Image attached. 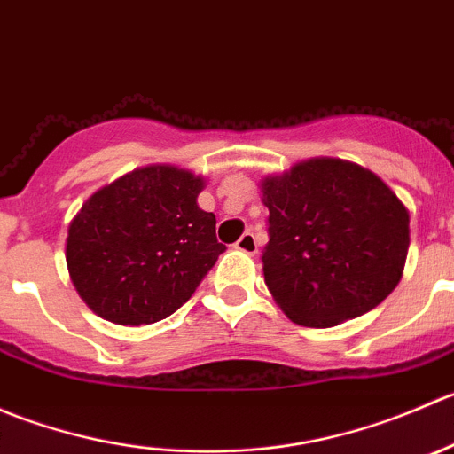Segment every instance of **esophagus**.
<instances>
[{
    "instance_id": "esophagus-1",
    "label": "esophagus",
    "mask_w": 454,
    "mask_h": 454,
    "mask_svg": "<svg viewBox=\"0 0 454 454\" xmlns=\"http://www.w3.org/2000/svg\"><path fill=\"white\" fill-rule=\"evenodd\" d=\"M235 248L239 250V253H246V254H254L256 253V239H254V235L253 232H244V235L239 237V239H237V244H235Z\"/></svg>"
}]
</instances>
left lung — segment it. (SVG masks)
I'll return each mask as SVG.
<instances>
[{
  "mask_svg": "<svg viewBox=\"0 0 454 454\" xmlns=\"http://www.w3.org/2000/svg\"><path fill=\"white\" fill-rule=\"evenodd\" d=\"M268 206L263 277L287 318L333 327L378 308L400 283L409 210L375 173L312 158L261 182Z\"/></svg>",
  "mask_w": 454,
  "mask_h": 454,
  "instance_id": "obj_1",
  "label": "left lung"
}]
</instances>
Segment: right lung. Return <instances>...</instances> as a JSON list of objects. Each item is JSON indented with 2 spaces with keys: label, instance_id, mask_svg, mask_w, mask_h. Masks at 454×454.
Listing matches in <instances>:
<instances>
[{
  "label": "right lung",
  "instance_id": "obj_1",
  "mask_svg": "<svg viewBox=\"0 0 454 454\" xmlns=\"http://www.w3.org/2000/svg\"><path fill=\"white\" fill-rule=\"evenodd\" d=\"M204 177L153 164L96 191L70 222L66 261L87 308L116 325H149L191 299L217 256Z\"/></svg>",
  "mask_w": 454,
  "mask_h": 454
}]
</instances>
